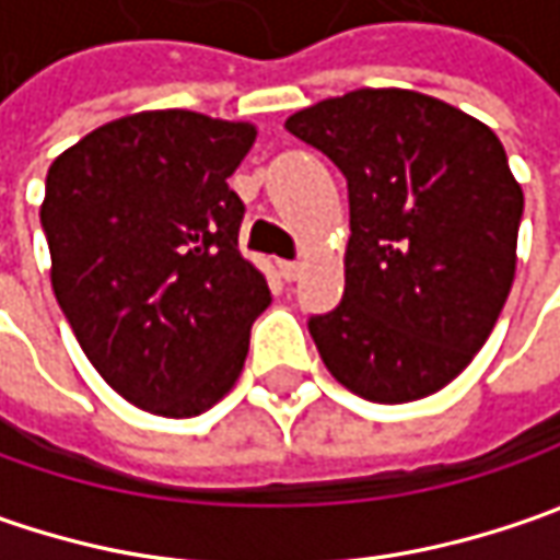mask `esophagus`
Instances as JSON below:
<instances>
[{
  "mask_svg": "<svg viewBox=\"0 0 560 560\" xmlns=\"http://www.w3.org/2000/svg\"><path fill=\"white\" fill-rule=\"evenodd\" d=\"M277 268H280V277H283L287 283H290V280H295V277L302 273V265H299V261H280Z\"/></svg>",
  "mask_w": 560,
  "mask_h": 560,
  "instance_id": "34e87169",
  "label": "esophagus"
}]
</instances>
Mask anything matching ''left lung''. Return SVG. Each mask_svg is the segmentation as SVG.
Returning a JSON list of instances; mask_svg holds the SVG:
<instances>
[{"label": "left lung", "mask_w": 560, "mask_h": 560, "mask_svg": "<svg viewBox=\"0 0 560 560\" xmlns=\"http://www.w3.org/2000/svg\"><path fill=\"white\" fill-rule=\"evenodd\" d=\"M349 186L346 290L308 334L358 396L398 405L483 349L511 280L524 192L499 137L411 90H355L287 120Z\"/></svg>", "instance_id": "8db88e82"}]
</instances>
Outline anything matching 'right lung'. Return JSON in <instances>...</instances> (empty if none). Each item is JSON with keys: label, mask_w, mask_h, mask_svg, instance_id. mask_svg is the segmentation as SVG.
<instances>
[{"label": "right lung", "mask_w": 560, "mask_h": 560, "mask_svg": "<svg viewBox=\"0 0 560 560\" xmlns=\"http://www.w3.org/2000/svg\"><path fill=\"white\" fill-rule=\"evenodd\" d=\"M252 142V124L142 112L86 133L46 174L55 299L93 368L142 411L211 408L270 305L240 255L246 205L226 186Z\"/></svg>", "instance_id": "obj_1"}]
</instances>
